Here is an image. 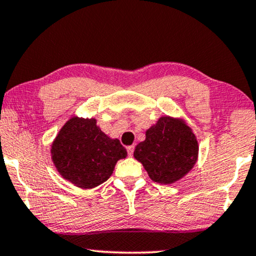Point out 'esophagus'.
<instances>
[{"instance_id":"1","label":"esophagus","mask_w":256,"mask_h":256,"mask_svg":"<svg viewBox=\"0 0 256 256\" xmlns=\"http://www.w3.org/2000/svg\"><path fill=\"white\" fill-rule=\"evenodd\" d=\"M134 149H135L134 146H129V147H127V152H128L129 156H132V154H134Z\"/></svg>"}]
</instances>
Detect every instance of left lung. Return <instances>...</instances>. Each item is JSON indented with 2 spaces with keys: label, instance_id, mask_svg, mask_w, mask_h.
<instances>
[{
  "label": "left lung",
  "instance_id": "1",
  "mask_svg": "<svg viewBox=\"0 0 256 256\" xmlns=\"http://www.w3.org/2000/svg\"><path fill=\"white\" fill-rule=\"evenodd\" d=\"M198 154L196 138L186 122L162 116L146 132V140L136 146L134 158L152 181L170 184L194 167Z\"/></svg>",
  "mask_w": 256,
  "mask_h": 256
}]
</instances>
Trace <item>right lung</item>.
I'll list each match as a JSON object with an SVG mask.
<instances>
[{"instance_id": "1", "label": "right lung", "mask_w": 256, "mask_h": 256, "mask_svg": "<svg viewBox=\"0 0 256 256\" xmlns=\"http://www.w3.org/2000/svg\"><path fill=\"white\" fill-rule=\"evenodd\" d=\"M52 158L63 178L76 187L90 189L110 178L116 162L127 156L118 138H110L95 118H72L52 146Z\"/></svg>"}]
</instances>
